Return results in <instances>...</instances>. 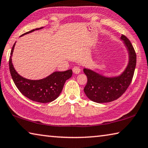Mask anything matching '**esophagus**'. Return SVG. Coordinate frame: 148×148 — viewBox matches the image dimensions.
<instances>
[{
    "label": "esophagus",
    "mask_w": 148,
    "mask_h": 148,
    "mask_svg": "<svg viewBox=\"0 0 148 148\" xmlns=\"http://www.w3.org/2000/svg\"><path fill=\"white\" fill-rule=\"evenodd\" d=\"M72 71H73L74 73L75 74H79L80 71H81V69L79 66H74L73 69H72Z\"/></svg>",
    "instance_id": "esophagus-1"
}]
</instances>
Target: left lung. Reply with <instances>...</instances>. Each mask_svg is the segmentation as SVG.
Returning <instances> with one entry per match:
<instances>
[{"label":"left lung","instance_id":"obj_1","mask_svg":"<svg viewBox=\"0 0 148 148\" xmlns=\"http://www.w3.org/2000/svg\"><path fill=\"white\" fill-rule=\"evenodd\" d=\"M129 55L126 68L119 75L106 76L89 69H84L87 82L84 91L91 101L97 103L114 101L121 96L131 84L136 63V55L129 40L121 35Z\"/></svg>","mask_w":148,"mask_h":148}]
</instances>
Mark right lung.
Returning <instances> with one entry per match:
<instances>
[{
    "mask_svg": "<svg viewBox=\"0 0 148 148\" xmlns=\"http://www.w3.org/2000/svg\"><path fill=\"white\" fill-rule=\"evenodd\" d=\"M43 28L44 27H41L33 29L22 34L20 37ZM16 43V42L14 44L11 51L9 59V67L12 79L17 89L25 97L32 101L41 103L53 101L61 94L65 82L71 77L72 71L68 70L64 72H54L48 76L40 79L33 80L25 78L17 73L12 63V57Z\"/></svg>",
    "mask_w": 148,
    "mask_h": 148,
    "instance_id": "1",
    "label": "right lung"
}]
</instances>
